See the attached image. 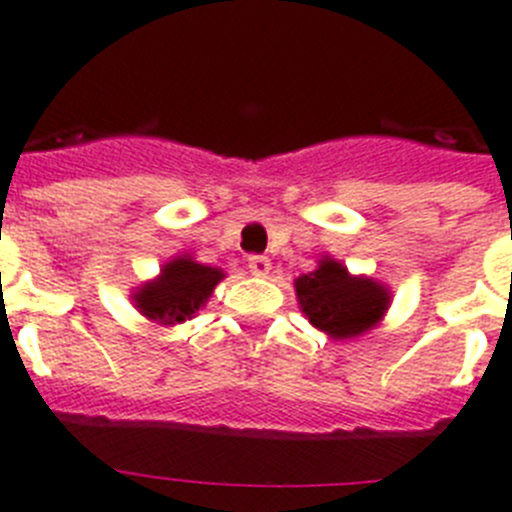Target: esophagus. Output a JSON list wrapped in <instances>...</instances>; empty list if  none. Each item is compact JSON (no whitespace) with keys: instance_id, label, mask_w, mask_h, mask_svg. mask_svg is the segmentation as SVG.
I'll use <instances>...</instances> for the list:
<instances>
[{"instance_id":"1","label":"esophagus","mask_w":512,"mask_h":512,"mask_svg":"<svg viewBox=\"0 0 512 512\" xmlns=\"http://www.w3.org/2000/svg\"><path fill=\"white\" fill-rule=\"evenodd\" d=\"M248 269H251L253 277H266L269 269H272V261L266 256H248Z\"/></svg>"}]
</instances>
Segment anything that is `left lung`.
<instances>
[{
    "label": "left lung",
    "instance_id": "left-lung-1",
    "mask_svg": "<svg viewBox=\"0 0 512 512\" xmlns=\"http://www.w3.org/2000/svg\"><path fill=\"white\" fill-rule=\"evenodd\" d=\"M295 295L310 326L334 342L368 334L391 308V290L383 282L352 274L331 256H321L313 272L295 279Z\"/></svg>",
    "mask_w": 512,
    "mask_h": 512
}]
</instances>
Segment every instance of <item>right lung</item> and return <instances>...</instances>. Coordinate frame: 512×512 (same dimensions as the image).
I'll return each instance as SVG.
<instances>
[{"instance_id": "add662e5", "label": "right lung", "mask_w": 512, "mask_h": 512, "mask_svg": "<svg viewBox=\"0 0 512 512\" xmlns=\"http://www.w3.org/2000/svg\"><path fill=\"white\" fill-rule=\"evenodd\" d=\"M225 279L217 266L199 264L191 253L173 256L160 266V274L131 290V303L147 321L176 326L189 321L212 298L214 287Z\"/></svg>"}]
</instances>
